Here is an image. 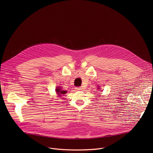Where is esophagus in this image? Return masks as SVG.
Segmentation results:
<instances>
[{
    "mask_svg": "<svg viewBox=\"0 0 153 153\" xmlns=\"http://www.w3.org/2000/svg\"><path fill=\"white\" fill-rule=\"evenodd\" d=\"M82 87H76V90H78V91H80V90H82Z\"/></svg>",
    "mask_w": 153,
    "mask_h": 153,
    "instance_id": "1",
    "label": "esophagus"
}]
</instances>
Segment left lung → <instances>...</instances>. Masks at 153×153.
Returning <instances> with one entry per match:
<instances>
[{"mask_svg":"<svg viewBox=\"0 0 153 153\" xmlns=\"http://www.w3.org/2000/svg\"><path fill=\"white\" fill-rule=\"evenodd\" d=\"M98 89H100V88H98Z\"/></svg>","mask_w":153,"mask_h":153,"instance_id":"1","label":"left lung"}]
</instances>
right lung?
<instances>
[{"label":"right lung","instance_id":"1","mask_svg":"<svg viewBox=\"0 0 153 153\" xmlns=\"http://www.w3.org/2000/svg\"><path fill=\"white\" fill-rule=\"evenodd\" d=\"M56 91L57 94H58V96H61V95H62V94H66V93H67V91H63V90H62V88H61V87H60V86L57 87L56 89Z\"/></svg>","mask_w":153,"mask_h":153}]
</instances>
